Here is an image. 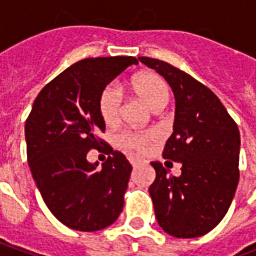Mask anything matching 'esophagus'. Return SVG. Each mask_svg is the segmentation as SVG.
<instances>
[{"label":"esophagus","instance_id":"esophagus-1","mask_svg":"<svg viewBox=\"0 0 256 256\" xmlns=\"http://www.w3.org/2000/svg\"><path fill=\"white\" fill-rule=\"evenodd\" d=\"M130 163H132V166L133 167H137V164L140 163V159L138 158H133V156H132V158H130Z\"/></svg>","mask_w":256,"mask_h":256}]
</instances>
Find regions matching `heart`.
I'll use <instances>...</instances> for the list:
<instances>
[{"label": "heart", "instance_id": "b5f03b06", "mask_svg": "<svg viewBox=\"0 0 256 256\" xmlns=\"http://www.w3.org/2000/svg\"><path fill=\"white\" fill-rule=\"evenodd\" d=\"M136 93L148 104L152 111L163 110L170 100V89L166 80L159 75L152 72L140 74L133 80ZM122 94L116 84H108L101 92L98 97V111L101 119L106 124H112L118 120L120 112ZM150 138V134L146 133H126L120 137V142L124 146L140 150Z\"/></svg>", "mask_w": 256, "mask_h": 256}]
</instances>
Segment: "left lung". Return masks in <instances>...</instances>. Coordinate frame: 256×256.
<instances>
[{
  "instance_id": "obj_1",
  "label": "left lung",
  "mask_w": 256,
  "mask_h": 256,
  "mask_svg": "<svg viewBox=\"0 0 256 256\" xmlns=\"http://www.w3.org/2000/svg\"><path fill=\"white\" fill-rule=\"evenodd\" d=\"M138 60L160 74L176 97L163 158L181 163V176H172L159 162L150 163L156 172L150 186L156 220L178 238L203 236L222 220L234 198L240 132L220 98L189 74L158 58Z\"/></svg>"
}]
</instances>
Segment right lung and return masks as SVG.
Instances as JSON below:
<instances>
[{"label":"right lung","mask_w":256,"mask_h":256,"mask_svg":"<svg viewBox=\"0 0 256 256\" xmlns=\"http://www.w3.org/2000/svg\"><path fill=\"white\" fill-rule=\"evenodd\" d=\"M138 60L132 56L84 58L40 92L26 120L27 159L44 202L74 230L96 232L122 212L132 164L98 138L106 123L98 111L101 92ZM104 145L112 156L98 167L87 152Z\"/></svg>","instance_id":"obj_1"}]
</instances>
